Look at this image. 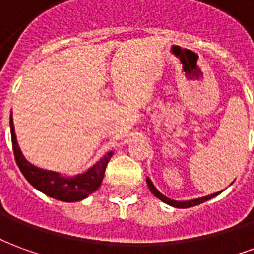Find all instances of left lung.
<instances>
[{
  "label": "left lung",
  "mask_w": 254,
  "mask_h": 254,
  "mask_svg": "<svg viewBox=\"0 0 254 254\" xmlns=\"http://www.w3.org/2000/svg\"><path fill=\"white\" fill-rule=\"evenodd\" d=\"M147 185H148L149 190H151V193H152L155 197H158V198L162 200L163 202H166V204H169V205H171V207H176V208L194 207V205H198V204H201V202L207 201V200L212 198V197L218 196L220 191H223V190L216 191V193L208 194V196L205 197H198V198H193V200H188V201H177V200H171V198H169V197H166L165 194H162V193H160V191L154 187V184H152V181H151L149 178H147Z\"/></svg>",
  "instance_id": "1"
}]
</instances>
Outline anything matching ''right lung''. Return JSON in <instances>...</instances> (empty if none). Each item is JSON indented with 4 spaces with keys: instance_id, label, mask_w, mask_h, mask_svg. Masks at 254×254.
Returning <instances> with one entry per match:
<instances>
[{
    "instance_id": "1",
    "label": "right lung",
    "mask_w": 254,
    "mask_h": 254,
    "mask_svg": "<svg viewBox=\"0 0 254 254\" xmlns=\"http://www.w3.org/2000/svg\"><path fill=\"white\" fill-rule=\"evenodd\" d=\"M10 134H12L14 159L19 166L20 171L25 177V180L35 189L45 193L46 196L60 200V201H81L85 197H88L91 193H94L103 181L106 166L114 154L113 151L107 152L102 159L98 160L85 173L73 177H64L57 171L39 169L25 159L19 147V143L16 140L12 114H10Z\"/></svg>"
}]
</instances>
